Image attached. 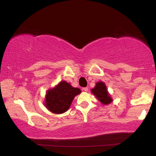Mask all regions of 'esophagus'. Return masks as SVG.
I'll use <instances>...</instances> for the list:
<instances>
[{
    "instance_id": "34e87169",
    "label": "esophagus",
    "mask_w": 156,
    "mask_h": 156,
    "mask_svg": "<svg viewBox=\"0 0 156 156\" xmlns=\"http://www.w3.org/2000/svg\"><path fill=\"white\" fill-rule=\"evenodd\" d=\"M82 90H83L85 91V92H87V91H88V87H84V88H82Z\"/></svg>"
}]
</instances>
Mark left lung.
Masks as SVG:
<instances>
[{"label": "left lung", "mask_w": 156, "mask_h": 156, "mask_svg": "<svg viewBox=\"0 0 156 156\" xmlns=\"http://www.w3.org/2000/svg\"><path fill=\"white\" fill-rule=\"evenodd\" d=\"M92 92L102 104L108 105L112 102V99L107 92V87L103 82H97L95 87L92 89Z\"/></svg>", "instance_id": "1"}]
</instances>
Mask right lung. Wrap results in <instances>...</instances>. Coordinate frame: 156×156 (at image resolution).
<instances>
[{"label":"right lung","mask_w":156,"mask_h":156,"mask_svg":"<svg viewBox=\"0 0 156 156\" xmlns=\"http://www.w3.org/2000/svg\"><path fill=\"white\" fill-rule=\"evenodd\" d=\"M81 92L80 89L74 88L66 81H62L46 94L45 107L55 114L68 111L73 99Z\"/></svg>","instance_id":"1"}]
</instances>
